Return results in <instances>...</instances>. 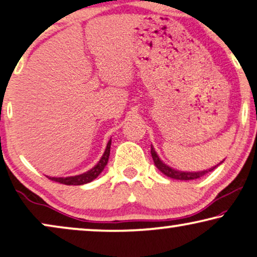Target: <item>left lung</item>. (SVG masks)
<instances>
[{
  "mask_svg": "<svg viewBox=\"0 0 257 257\" xmlns=\"http://www.w3.org/2000/svg\"><path fill=\"white\" fill-rule=\"evenodd\" d=\"M151 156H153V160H154V163L155 165L157 166V169L160 170L162 173H164L165 176L170 177V178H173V179H178V180H192V179H197V178H200V177L205 176L206 173H208L209 171H212V170H214L216 166L220 165L222 163H219L218 165L213 166L212 169L209 170H204V171H198V172H184V171H179V170H175L172 169L171 166L166 165L165 163L161 161V158L158 157V155L156 151H155L154 147L151 146Z\"/></svg>",
  "mask_w": 257,
  "mask_h": 257,
  "instance_id": "left-lung-1",
  "label": "left lung"
}]
</instances>
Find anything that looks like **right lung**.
Masks as SVG:
<instances>
[{
	"label": "right lung",
	"mask_w": 257,
	"mask_h": 257,
	"mask_svg": "<svg viewBox=\"0 0 257 257\" xmlns=\"http://www.w3.org/2000/svg\"><path fill=\"white\" fill-rule=\"evenodd\" d=\"M110 144H111V140L108 141L106 150L101 157V160L97 162L96 165H94L91 170L86 171L85 173H81V175L78 176H71V177H48L49 179L53 180V182L60 183V184H65V185H84V184H87L89 182H92L96 178L97 176L100 175L101 172L103 171L104 166L108 163V158H109V154H110Z\"/></svg>",
	"instance_id": "obj_1"
}]
</instances>
